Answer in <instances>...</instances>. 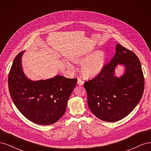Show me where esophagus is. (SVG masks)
I'll return each instance as SVG.
<instances>
[{
    "mask_svg": "<svg viewBox=\"0 0 151 151\" xmlns=\"http://www.w3.org/2000/svg\"><path fill=\"white\" fill-rule=\"evenodd\" d=\"M77 84L80 85V86H83L84 84L83 80H82L81 79H78V80H77Z\"/></svg>",
    "mask_w": 151,
    "mask_h": 151,
    "instance_id": "34e87169",
    "label": "esophagus"
}]
</instances>
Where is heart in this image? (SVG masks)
<instances>
[{
  "label": "heart",
  "instance_id": "1",
  "mask_svg": "<svg viewBox=\"0 0 151 151\" xmlns=\"http://www.w3.org/2000/svg\"><path fill=\"white\" fill-rule=\"evenodd\" d=\"M106 63V55L104 52L99 51L93 54L89 58L84 60L81 65L83 74L88 77L96 76L102 70ZM67 66L72 68L70 63H67Z\"/></svg>",
  "mask_w": 151,
  "mask_h": 151
}]
</instances>
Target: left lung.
I'll list each match as a JSON object with an SVG mask.
<instances>
[{"label":"left lung","instance_id":"1","mask_svg":"<svg viewBox=\"0 0 151 151\" xmlns=\"http://www.w3.org/2000/svg\"><path fill=\"white\" fill-rule=\"evenodd\" d=\"M118 64L126 67L120 78L114 76ZM89 109L99 119L113 122L127 116L138 104L144 89V77L137 56L120 44L116 53L98 75L84 83Z\"/></svg>","mask_w":151,"mask_h":151}]
</instances>
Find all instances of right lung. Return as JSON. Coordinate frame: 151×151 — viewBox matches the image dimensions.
Wrapping results in <instances>:
<instances>
[{"instance_id":"obj_1","label":"right lung","mask_w":151,"mask_h":151,"mask_svg":"<svg viewBox=\"0 0 151 151\" xmlns=\"http://www.w3.org/2000/svg\"><path fill=\"white\" fill-rule=\"evenodd\" d=\"M14 59L9 73L8 86L12 101L26 118L36 124L48 125L65 113L68 99L77 79L56 76L47 80L32 81L24 74L21 56Z\"/></svg>"}]
</instances>
